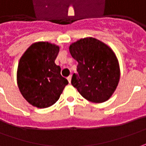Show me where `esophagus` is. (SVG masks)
<instances>
[{
  "instance_id": "34e87169",
  "label": "esophagus",
  "mask_w": 146,
  "mask_h": 146,
  "mask_svg": "<svg viewBox=\"0 0 146 146\" xmlns=\"http://www.w3.org/2000/svg\"><path fill=\"white\" fill-rule=\"evenodd\" d=\"M71 78H72V77H71V76H69V77H67V80H68V81H69V84L71 83Z\"/></svg>"
}]
</instances>
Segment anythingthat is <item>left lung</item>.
Wrapping results in <instances>:
<instances>
[{
    "mask_svg": "<svg viewBox=\"0 0 146 146\" xmlns=\"http://www.w3.org/2000/svg\"><path fill=\"white\" fill-rule=\"evenodd\" d=\"M69 52L77 60V73L71 84L81 96L94 103H102L112 96L118 85V60L109 46L99 40L89 37L69 46Z\"/></svg>",
    "mask_w": 146,
    "mask_h": 146,
    "instance_id": "obj_1",
    "label": "left lung"
}]
</instances>
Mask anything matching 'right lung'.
Wrapping results in <instances>:
<instances>
[{"label": "right lung", "mask_w": 146, "mask_h": 146, "mask_svg": "<svg viewBox=\"0 0 146 146\" xmlns=\"http://www.w3.org/2000/svg\"><path fill=\"white\" fill-rule=\"evenodd\" d=\"M59 47L48 42L30 45L21 57L17 68V85L25 99L33 106L44 109L55 104L67 79L55 64Z\"/></svg>", "instance_id": "1"}]
</instances>
